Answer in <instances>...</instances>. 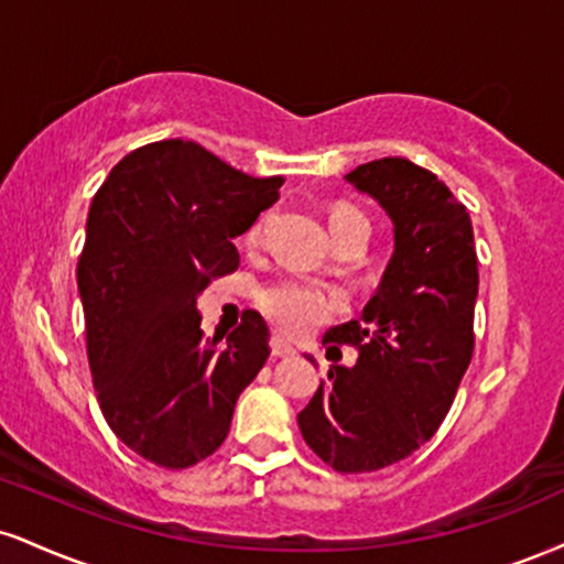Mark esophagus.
<instances>
[{"instance_id":"34e87169","label":"esophagus","mask_w":564,"mask_h":564,"mask_svg":"<svg viewBox=\"0 0 564 564\" xmlns=\"http://www.w3.org/2000/svg\"><path fill=\"white\" fill-rule=\"evenodd\" d=\"M270 347H273V357H294L296 355V347L289 341L286 336L281 334H273V341H270Z\"/></svg>"}]
</instances>
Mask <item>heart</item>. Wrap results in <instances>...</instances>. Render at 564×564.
<instances>
[{
  "instance_id": "b5f03b06",
  "label": "heart",
  "mask_w": 564,
  "mask_h": 564,
  "mask_svg": "<svg viewBox=\"0 0 564 564\" xmlns=\"http://www.w3.org/2000/svg\"><path fill=\"white\" fill-rule=\"evenodd\" d=\"M349 220H365L359 209L349 205H336L328 213V226L336 230L338 226ZM262 236V217L254 220L243 234V241L257 243ZM257 304L270 321L291 330V334H310V330L321 328L328 323L336 312L344 310V294L336 286L317 281V278L302 273L278 275L273 281L262 283L257 289Z\"/></svg>"
}]
</instances>
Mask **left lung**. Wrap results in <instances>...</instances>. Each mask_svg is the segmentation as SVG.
Instances as JSON below:
<instances>
[{
  "instance_id": "1",
  "label": "left lung",
  "mask_w": 564,
  "mask_h": 564,
  "mask_svg": "<svg viewBox=\"0 0 564 564\" xmlns=\"http://www.w3.org/2000/svg\"><path fill=\"white\" fill-rule=\"evenodd\" d=\"M347 181L389 213L393 254L362 317L323 336L357 365H334L296 420L325 465L372 473L431 441L457 397L476 347L478 254L467 207L425 167L383 158Z\"/></svg>"
}]
</instances>
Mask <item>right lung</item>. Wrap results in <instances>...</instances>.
Segmentation results:
<instances>
[{
	"label": "right lung",
	"mask_w": 564,
	"mask_h": 564,
	"mask_svg": "<svg viewBox=\"0 0 564 564\" xmlns=\"http://www.w3.org/2000/svg\"><path fill=\"white\" fill-rule=\"evenodd\" d=\"M281 186V175L254 178L194 141L165 139L126 154L94 194L78 257L88 368L107 425L149 463L183 470L207 459L268 362L260 312H243L220 344L199 328L196 300L239 268L234 239Z\"/></svg>",
	"instance_id": "obj_1"
}]
</instances>
